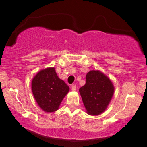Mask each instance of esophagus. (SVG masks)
I'll return each instance as SVG.
<instances>
[{
  "label": "esophagus",
  "instance_id": "34e87169",
  "mask_svg": "<svg viewBox=\"0 0 147 147\" xmlns=\"http://www.w3.org/2000/svg\"><path fill=\"white\" fill-rule=\"evenodd\" d=\"M77 89V86L75 85V84H73V85L72 86V91H75Z\"/></svg>",
  "mask_w": 147,
  "mask_h": 147
}]
</instances>
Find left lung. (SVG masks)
<instances>
[{"label": "left lung", "instance_id": "8db88e82", "mask_svg": "<svg viewBox=\"0 0 147 147\" xmlns=\"http://www.w3.org/2000/svg\"><path fill=\"white\" fill-rule=\"evenodd\" d=\"M83 103L90 115H98L106 109L114 94L110 80L100 71H90L86 83L79 90Z\"/></svg>", "mask_w": 147, "mask_h": 147}]
</instances>
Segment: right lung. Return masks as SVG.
I'll return each instance as SVG.
<instances>
[{
	"instance_id": "1",
	"label": "right lung",
	"mask_w": 147,
	"mask_h": 147,
	"mask_svg": "<svg viewBox=\"0 0 147 147\" xmlns=\"http://www.w3.org/2000/svg\"><path fill=\"white\" fill-rule=\"evenodd\" d=\"M69 87L60 80L55 68L49 67L38 72L32 80V91L40 107L47 112H55Z\"/></svg>"
}]
</instances>
